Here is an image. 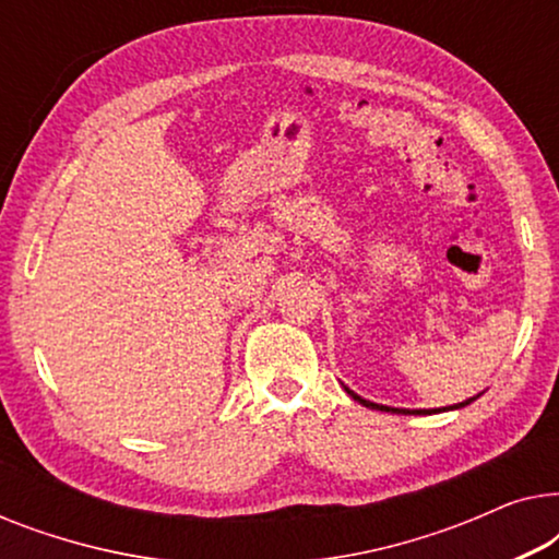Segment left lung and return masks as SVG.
Here are the masks:
<instances>
[{"label": "left lung", "instance_id": "8db88e82", "mask_svg": "<svg viewBox=\"0 0 559 559\" xmlns=\"http://www.w3.org/2000/svg\"><path fill=\"white\" fill-rule=\"evenodd\" d=\"M346 392H348L350 396H354V400H356L358 404H364V407L381 409V412H394V415H432V412H442V409H461V407H465V404H471L473 400H476V396H471V400H465V402H461V404H453V407H442V409H400V407H384V404H373V402H369V400H364V396H358V394L350 392L348 386H346Z\"/></svg>", "mask_w": 559, "mask_h": 559}]
</instances>
